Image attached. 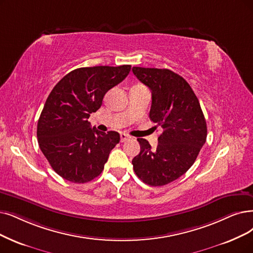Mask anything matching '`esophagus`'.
<instances>
[{
    "label": "esophagus",
    "mask_w": 253,
    "mask_h": 253,
    "mask_svg": "<svg viewBox=\"0 0 253 253\" xmlns=\"http://www.w3.org/2000/svg\"><path fill=\"white\" fill-rule=\"evenodd\" d=\"M129 138L130 137L126 135V134H120V141H121V142H126V141L129 140Z\"/></svg>",
    "instance_id": "esophagus-1"
}]
</instances>
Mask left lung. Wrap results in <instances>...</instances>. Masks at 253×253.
I'll list each match as a JSON object with an SVG mask.
<instances>
[{"label":"left lung","instance_id":"obj_1","mask_svg":"<svg viewBox=\"0 0 253 253\" xmlns=\"http://www.w3.org/2000/svg\"><path fill=\"white\" fill-rule=\"evenodd\" d=\"M133 73L150 89L149 118L163 133L156 149L139 138L141 150L132 163L143 183L164 186L194 164L206 143L207 123L197 96L183 77L166 68L133 67Z\"/></svg>","mask_w":253,"mask_h":253}]
</instances>
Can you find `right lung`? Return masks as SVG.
<instances>
[{
	"mask_svg": "<svg viewBox=\"0 0 253 253\" xmlns=\"http://www.w3.org/2000/svg\"><path fill=\"white\" fill-rule=\"evenodd\" d=\"M129 70L130 65L77 68L50 91L38 119L37 139L50 167L64 179L84 184L102 173L120 136L91 128L88 118Z\"/></svg>",
	"mask_w": 253,
	"mask_h": 253,
	"instance_id": "right-lung-1",
	"label": "right lung"
}]
</instances>
